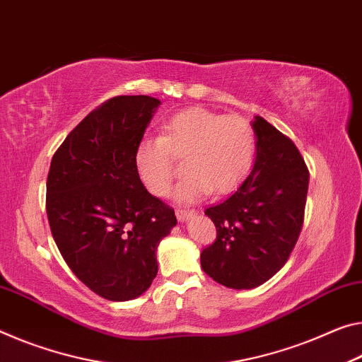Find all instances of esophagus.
<instances>
[{
    "label": "esophagus",
    "mask_w": 362,
    "mask_h": 362,
    "mask_svg": "<svg viewBox=\"0 0 362 362\" xmlns=\"http://www.w3.org/2000/svg\"><path fill=\"white\" fill-rule=\"evenodd\" d=\"M194 209H177V212H175V216H177V219H179L180 222H183V221H187L188 217H192V216H194Z\"/></svg>",
    "instance_id": "1"
}]
</instances>
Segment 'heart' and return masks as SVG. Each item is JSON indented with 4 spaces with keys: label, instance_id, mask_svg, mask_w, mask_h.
<instances>
[{
    "label": "heart",
    "instance_id": "heart-1",
    "mask_svg": "<svg viewBox=\"0 0 362 362\" xmlns=\"http://www.w3.org/2000/svg\"><path fill=\"white\" fill-rule=\"evenodd\" d=\"M256 154V132L248 119L188 107L163 124L160 136H145L135 148V168L154 197H168L177 175L175 160L185 158L187 175L177 202L193 203L232 192L245 180Z\"/></svg>",
    "mask_w": 362,
    "mask_h": 362
}]
</instances>
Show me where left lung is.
<instances>
[{"label":"left lung","instance_id":"left-lung-1","mask_svg":"<svg viewBox=\"0 0 362 362\" xmlns=\"http://www.w3.org/2000/svg\"><path fill=\"white\" fill-rule=\"evenodd\" d=\"M256 159L251 174L222 203L204 214L216 240L202 251L203 271L217 284L248 290L285 266L300 237L309 170L288 136L256 116Z\"/></svg>","mask_w":362,"mask_h":362}]
</instances>
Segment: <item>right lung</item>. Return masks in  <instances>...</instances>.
Here are the masks:
<instances>
[{
	"mask_svg": "<svg viewBox=\"0 0 362 362\" xmlns=\"http://www.w3.org/2000/svg\"><path fill=\"white\" fill-rule=\"evenodd\" d=\"M160 101L114 96L93 109L57 148L47 180V214L57 250L96 295L129 301L150 288L156 250L177 223L146 190L135 148Z\"/></svg>",
	"mask_w": 362,
	"mask_h": 362,
	"instance_id": "right-lung-1",
	"label": "right lung"
}]
</instances>
